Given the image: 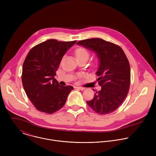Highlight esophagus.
<instances>
[{"label": "esophagus", "mask_w": 156, "mask_h": 156, "mask_svg": "<svg viewBox=\"0 0 156 156\" xmlns=\"http://www.w3.org/2000/svg\"><path fill=\"white\" fill-rule=\"evenodd\" d=\"M75 88L77 89V90H80V91H83V90H84V88L83 87H81V86H76V87H75Z\"/></svg>", "instance_id": "34e87169"}]
</instances>
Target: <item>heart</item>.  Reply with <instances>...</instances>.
I'll return each instance as SVG.
<instances>
[{
    "instance_id": "1",
    "label": "heart",
    "mask_w": 156,
    "mask_h": 156,
    "mask_svg": "<svg viewBox=\"0 0 156 156\" xmlns=\"http://www.w3.org/2000/svg\"><path fill=\"white\" fill-rule=\"evenodd\" d=\"M75 54L76 59L86 58L87 60L89 57H90V53H89V52L86 49L82 48H79L76 49L75 51Z\"/></svg>"
}]
</instances>
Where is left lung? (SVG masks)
<instances>
[{
	"label": "left lung",
	"mask_w": 156,
	"mask_h": 156,
	"mask_svg": "<svg viewBox=\"0 0 156 156\" xmlns=\"http://www.w3.org/2000/svg\"><path fill=\"white\" fill-rule=\"evenodd\" d=\"M76 44L93 51L99 61L96 75L101 90L86 103L99 114L113 112L126 98L129 89L130 66L125 54L120 46L100 38L80 41Z\"/></svg>",
	"instance_id": "8db88e82"
}]
</instances>
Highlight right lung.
<instances>
[{"mask_svg":"<svg viewBox=\"0 0 156 156\" xmlns=\"http://www.w3.org/2000/svg\"><path fill=\"white\" fill-rule=\"evenodd\" d=\"M76 42L49 39L28 54L23 65L22 83L28 98L40 112L49 114L57 112L73 90L71 86H60L54 76L62 57Z\"/></svg>","mask_w":156,"mask_h":156,"instance_id":"1","label":"right lung"}]
</instances>
